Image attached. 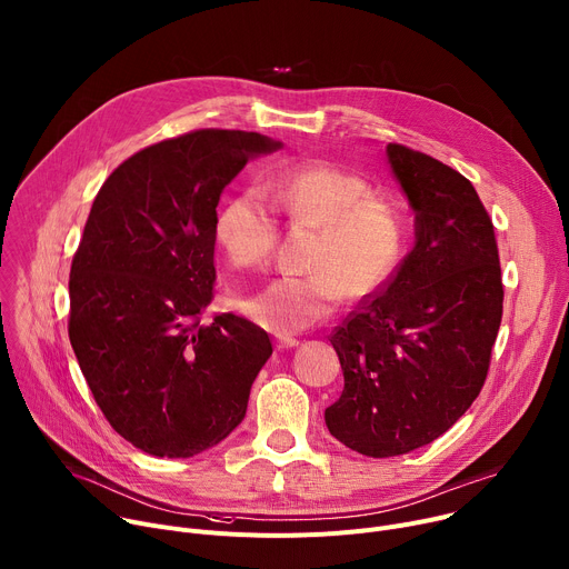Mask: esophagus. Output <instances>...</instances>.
Here are the masks:
<instances>
[{
    "mask_svg": "<svg viewBox=\"0 0 569 569\" xmlns=\"http://www.w3.org/2000/svg\"><path fill=\"white\" fill-rule=\"evenodd\" d=\"M297 345H299V340L292 338V336H277V347L279 349H292Z\"/></svg>",
    "mask_w": 569,
    "mask_h": 569,
    "instance_id": "1",
    "label": "esophagus"
}]
</instances>
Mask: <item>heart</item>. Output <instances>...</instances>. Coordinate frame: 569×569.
<instances>
[{"label":"heart","mask_w":569,"mask_h":569,"mask_svg":"<svg viewBox=\"0 0 569 569\" xmlns=\"http://www.w3.org/2000/svg\"><path fill=\"white\" fill-rule=\"evenodd\" d=\"M370 183L331 163H303L272 172L261 192L231 197L216 218V238L229 263L258 268L270 261L279 229L272 208L290 224L318 227L306 268L238 299L253 325L295 333L336 313L342 297L370 299L399 270L408 249V218Z\"/></svg>","instance_id":"1"}]
</instances>
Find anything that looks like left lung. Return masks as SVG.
I'll return each instance as SVG.
<instances>
[{"label":"left lung","instance_id":"1","mask_svg":"<svg viewBox=\"0 0 569 569\" xmlns=\"http://www.w3.org/2000/svg\"><path fill=\"white\" fill-rule=\"evenodd\" d=\"M416 247L390 283L331 333L345 390L333 438L388 458L440 438L479 397L503 308L495 227L475 186L406 144L386 147Z\"/></svg>","mask_w":569,"mask_h":569}]
</instances>
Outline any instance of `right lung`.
<instances>
[{
  "mask_svg": "<svg viewBox=\"0 0 569 569\" xmlns=\"http://www.w3.org/2000/svg\"><path fill=\"white\" fill-rule=\"evenodd\" d=\"M261 133L201 129L133 153L99 188L72 258L68 333L111 427L133 447L190 458L244 418L272 356L270 336L233 313L201 322L216 283L222 190Z\"/></svg>",
  "mask_w": 569,
  "mask_h": 569,
  "instance_id": "obj_1",
  "label": "right lung"
}]
</instances>
